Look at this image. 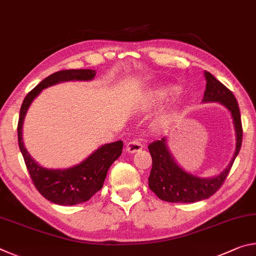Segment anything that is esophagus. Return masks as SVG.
I'll return each mask as SVG.
<instances>
[{
  "label": "esophagus",
  "instance_id": "obj_1",
  "mask_svg": "<svg viewBox=\"0 0 256 256\" xmlns=\"http://www.w3.org/2000/svg\"><path fill=\"white\" fill-rule=\"evenodd\" d=\"M142 148H144V144H142L141 142L138 140V138H133V140L128 142L126 146H125V150H126L130 154H134V152H136V151L141 150Z\"/></svg>",
  "mask_w": 256,
  "mask_h": 256
}]
</instances>
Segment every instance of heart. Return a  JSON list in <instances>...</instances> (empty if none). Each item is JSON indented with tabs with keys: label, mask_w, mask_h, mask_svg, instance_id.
Segmentation results:
<instances>
[{
	"label": "heart",
	"mask_w": 256,
	"mask_h": 256,
	"mask_svg": "<svg viewBox=\"0 0 256 256\" xmlns=\"http://www.w3.org/2000/svg\"><path fill=\"white\" fill-rule=\"evenodd\" d=\"M166 92H162V94H160V97H162V96H166Z\"/></svg>",
	"instance_id": "heart-1"
}]
</instances>
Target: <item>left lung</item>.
<instances>
[{"instance_id": "1", "label": "left lung", "mask_w": 256, "mask_h": 256, "mask_svg": "<svg viewBox=\"0 0 256 256\" xmlns=\"http://www.w3.org/2000/svg\"><path fill=\"white\" fill-rule=\"evenodd\" d=\"M206 86L203 102H219L232 112L236 130V150L230 164L214 178H200L184 172L174 162L166 146V138L151 142L148 146L152 158L149 188L160 200L170 203H188L204 200L218 190L230 172L242 146V128L240 112L234 94L209 72H206Z\"/></svg>"}]
</instances>
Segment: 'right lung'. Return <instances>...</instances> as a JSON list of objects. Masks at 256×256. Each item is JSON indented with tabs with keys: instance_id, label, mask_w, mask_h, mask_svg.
<instances>
[{
	"instance_id": "add662e5",
	"label": "right lung",
	"mask_w": 256,
	"mask_h": 256,
	"mask_svg": "<svg viewBox=\"0 0 256 256\" xmlns=\"http://www.w3.org/2000/svg\"><path fill=\"white\" fill-rule=\"evenodd\" d=\"M94 70H62L47 76L32 92H28L20 108L18 122V142L21 154L34 188L47 200L60 206L84 203L102 190L110 164L118 159L123 150V142L116 141L105 144L89 156L84 162L64 170H47L30 157L22 142V123L28 107L47 86L70 80H92Z\"/></svg>"
}]
</instances>
